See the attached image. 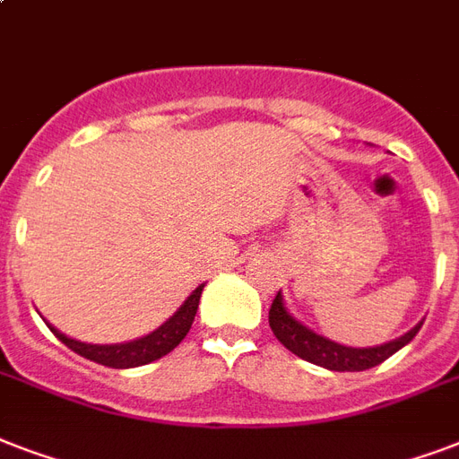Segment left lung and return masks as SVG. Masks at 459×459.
Returning a JSON list of instances; mask_svg holds the SVG:
<instances>
[{
	"instance_id": "8db88e82",
	"label": "left lung",
	"mask_w": 459,
	"mask_h": 459,
	"mask_svg": "<svg viewBox=\"0 0 459 459\" xmlns=\"http://www.w3.org/2000/svg\"><path fill=\"white\" fill-rule=\"evenodd\" d=\"M424 321H420L417 326L410 328L405 335H400L395 341L377 345V348H348L341 342H333L324 338V335L314 333L312 328H307L305 324L295 319L293 314L288 312L283 305V295H276L269 309V326H272L273 335L286 345L293 355L307 362L319 364L324 369L331 371H364L377 367L391 355H395L400 348H405L407 342L412 341L414 335L420 333V328Z\"/></svg>"
}]
</instances>
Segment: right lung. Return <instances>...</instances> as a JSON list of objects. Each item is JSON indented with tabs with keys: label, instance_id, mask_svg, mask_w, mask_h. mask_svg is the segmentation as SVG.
<instances>
[{
	"label": "right lung",
	"instance_id": "obj_1",
	"mask_svg": "<svg viewBox=\"0 0 459 459\" xmlns=\"http://www.w3.org/2000/svg\"><path fill=\"white\" fill-rule=\"evenodd\" d=\"M202 288H204V283L195 288L193 293H190V298L178 307V312L173 314V316H169L161 326L154 328L152 333L143 335L138 341L114 342V345H92V342H81L75 341V338H68L66 333H61V331H56L54 326L49 328H52V333L56 335L66 348H71L81 357L90 359V362L104 364V367H111V369L143 367V364H150L154 362V359H159V357L169 355V352L186 338L190 326H193L195 314H197Z\"/></svg>",
	"mask_w": 459,
	"mask_h": 459
}]
</instances>
